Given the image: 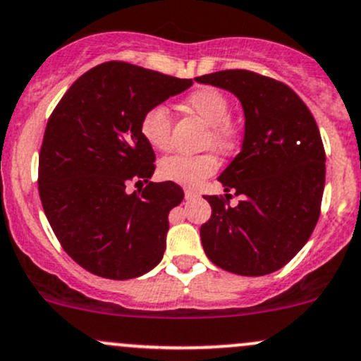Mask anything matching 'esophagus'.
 <instances>
[{
	"label": "esophagus",
	"mask_w": 361,
	"mask_h": 361,
	"mask_svg": "<svg viewBox=\"0 0 361 361\" xmlns=\"http://www.w3.org/2000/svg\"><path fill=\"white\" fill-rule=\"evenodd\" d=\"M197 197H199V193H197L195 190H192V188H185V199H187V200H192V199H197Z\"/></svg>",
	"instance_id": "1"
}]
</instances>
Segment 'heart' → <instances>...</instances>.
I'll use <instances>...</instances> for the list:
<instances>
[{
    "label": "heart",
    "mask_w": 361,
    "mask_h": 361,
    "mask_svg": "<svg viewBox=\"0 0 361 361\" xmlns=\"http://www.w3.org/2000/svg\"><path fill=\"white\" fill-rule=\"evenodd\" d=\"M188 113L199 116L207 125L205 145H212L219 152H229L236 144L238 130L229 120V99L214 87H200L188 94L183 101ZM171 114L164 106H152L142 116L140 132L150 147L168 150L171 145ZM219 168V161L211 152L185 156L176 154L161 161L159 176L166 181L195 188L205 178L212 176Z\"/></svg>",
    "instance_id": "obj_1"
}]
</instances>
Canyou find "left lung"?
Returning a JSON list of instances; mask_svg holds the SVG:
<instances>
[{
    "mask_svg": "<svg viewBox=\"0 0 361 361\" xmlns=\"http://www.w3.org/2000/svg\"><path fill=\"white\" fill-rule=\"evenodd\" d=\"M229 90L245 113L238 156L217 180L235 192L204 195L211 219L200 228L205 255L240 276H265L303 248L320 216L326 150L310 109L283 82L248 70H223L195 78Z\"/></svg>",
    "mask_w": 361,
    "mask_h": 361,
    "instance_id": "obj_1",
    "label": "left lung"
}]
</instances>
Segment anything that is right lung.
I'll list each match as a JSON object with an SVG mask.
<instances>
[{
	"mask_svg": "<svg viewBox=\"0 0 361 361\" xmlns=\"http://www.w3.org/2000/svg\"><path fill=\"white\" fill-rule=\"evenodd\" d=\"M192 84L125 61L101 63L71 84L47 120L39 195L63 250L85 271L123 281L161 262L168 214L185 193L173 181H149L156 154L140 121ZM130 180L148 185L128 194Z\"/></svg>",
	"mask_w": 361,
	"mask_h": 361,
	"instance_id": "obj_1",
	"label": "right lung"
}]
</instances>
